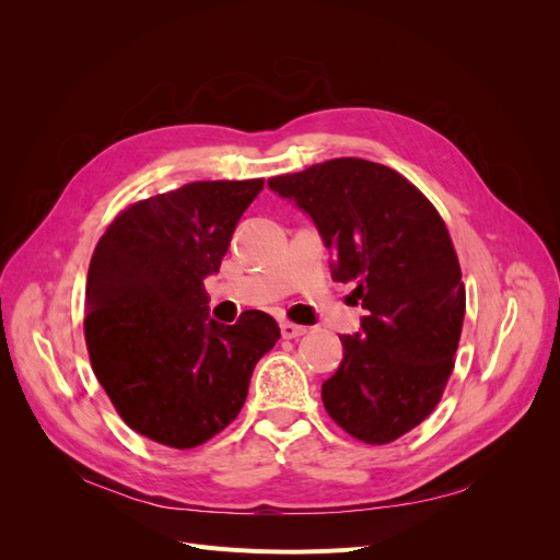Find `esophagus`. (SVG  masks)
<instances>
[{"mask_svg": "<svg viewBox=\"0 0 560 560\" xmlns=\"http://www.w3.org/2000/svg\"><path fill=\"white\" fill-rule=\"evenodd\" d=\"M280 331H282V338H299L306 334V327L294 325V322H280Z\"/></svg>", "mask_w": 560, "mask_h": 560, "instance_id": "1", "label": "esophagus"}]
</instances>
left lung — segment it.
Listing matches in <instances>:
<instances>
[{
  "label": "left lung",
  "mask_w": 560,
  "mask_h": 560,
  "mask_svg": "<svg viewBox=\"0 0 560 560\" xmlns=\"http://www.w3.org/2000/svg\"><path fill=\"white\" fill-rule=\"evenodd\" d=\"M306 212L334 254L331 278L354 282L369 311L341 336L343 360L322 383L336 425L387 444L442 399L465 319V284L444 219L393 167L331 159L268 179Z\"/></svg>",
  "instance_id": "1"
}]
</instances>
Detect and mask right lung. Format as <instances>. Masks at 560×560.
I'll list each match as a JSON object with an SVG mask.
<instances>
[{
  "label": "right lung",
  "instance_id": "1",
  "mask_svg": "<svg viewBox=\"0 0 560 560\" xmlns=\"http://www.w3.org/2000/svg\"><path fill=\"white\" fill-rule=\"evenodd\" d=\"M261 189L264 179L194 182L135 202L93 252L83 319L93 371L126 425L159 444L194 448L229 428L280 338L261 311L212 319L202 284Z\"/></svg>",
  "mask_w": 560,
  "mask_h": 560
}]
</instances>
